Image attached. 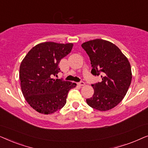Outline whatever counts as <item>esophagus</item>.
I'll use <instances>...</instances> for the list:
<instances>
[{"instance_id": "1", "label": "esophagus", "mask_w": 148, "mask_h": 148, "mask_svg": "<svg viewBox=\"0 0 148 148\" xmlns=\"http://www.w3.org/2000/svg\"><path fill=\"white\" fill-rule=\"evenodd\" d=\"M85 84H85V82H80L78 83V85L80 86H85Z\"/></svg>"}]
</instances>
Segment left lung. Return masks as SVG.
<instances>
[{"instance_id": "obj_1", "label": "left lung", "mask_w": 148, "mask_h": 148, "mask_svg": "<svg viewBox=\"0 0 148 148\" xmlns=\"http://www.w3.org/2000/svg\"><path fill=\"white\" fill-rule=\"evenodd\" d=\"M82 48L90 57L92 73L101 74L102 82L92 84V97L87 104L100 111L110 110L117 106L126 95L132 79L131 64L121 50L112 42L96 39L84 42Z\"/></svg>"}]
</instances>
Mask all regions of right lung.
<instances>
[{"label": "right lung", "instance_id": "obj_1", "mask_svg": "<svg viewBox=\"0 0 148 148\" xmlns=\"http://www.w3.org/2000/svg\"><path fill=\"white\" fill-rule=\"evenodd\" d=\"M73 44L46 42L38 44L26 54L19 68V79L23 96L37 112L52 114L66 104L69 91L75 83L59 79L60 60L71 51Z\"/></svg>", "mask_w": 148, "mask_h": 148}]
</instances>
